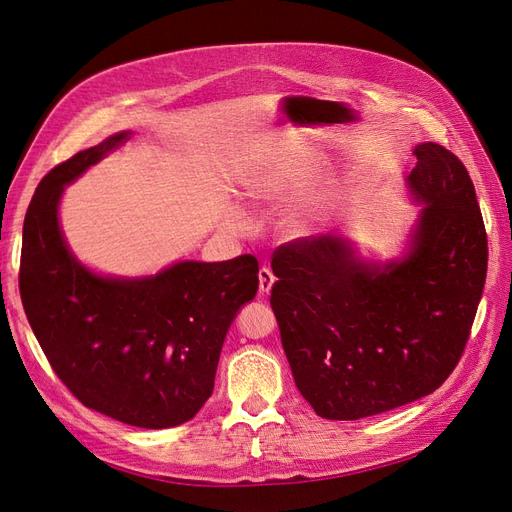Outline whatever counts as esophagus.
I'll use <instances>...</instances> for the list:
<instances>
[{"label": "esophagus", "mask_w": 512, "mask_h": 512, "mask_svg": "<svg viewBox=\"0 0 512 512\" xmlns=\"http://www.w3.org/2000/svg\"><path fill=\"white\" fill-rule=\"evenodd\" d=\"M274 282H276V276L272 274V270H268V268L259 270V293L261 295H268L272 291Z\"/></svg>", "instance_id": "obj_1"}]
</instances>
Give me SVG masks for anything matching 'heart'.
<instances>
[{"label": "heart", "instance_id": "heart-1", "mask_svg": "<svg viewBox=\"0 0 512 512\" xmlns=\"http://www.w3.org/2000/svg\"><path fill=\"white\" fill-rule=\"evenodd\" d=\"M282 188L278 177H259L257 182L251 184L253 194L257 196H270ZM330 217V201L328 198H309L303 205H299L291 215V226L297 234H314L326 226Z\"/></svg>", "mask_w": 512, "mask_h": 512}]
</instances>
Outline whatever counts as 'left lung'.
Masks as SVG:
<instances>
[{
	"instance_id": "left-lung-1",
	"label": "left lung",
	"mask_w": 512,
	"mask_h": 512,
	"mask_svg": "<svg viewBox=\"0 0 512 512\" xmlns=\"http://www.w3.org/2000/svg\"><path fill=\"white\" fill-rule=\"evenodd\" d=\"M422 211L406 253L366 261L341 234L272 257V309L301 395L328 420H358L433 393L464 351L487 272V234L462 161L414 148Z\"/></svg>"
}]
</instances>
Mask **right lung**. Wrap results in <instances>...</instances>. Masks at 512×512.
<instances>
[{
  "instance_id": "obj_1",
  "label": "right lung",
  "mask_w": 512,
  "mask_h": 512,
  "mask_svg": "<svg viewBox=\"0 0 512 512\" xmlns=\"http://www.w3.org/2000/svg\"><path fill=\"white\" fill-rule=\"evenodd\" d=\"M119 131L77 152L39 182L22 228L20 299L58 379L79 402L140 429L194 418L211 397L236 311L253 301L259 263L177 261L144 278L92 272L66 244L64 186L125 144Z\"/></svg>"
}]
</instances>
